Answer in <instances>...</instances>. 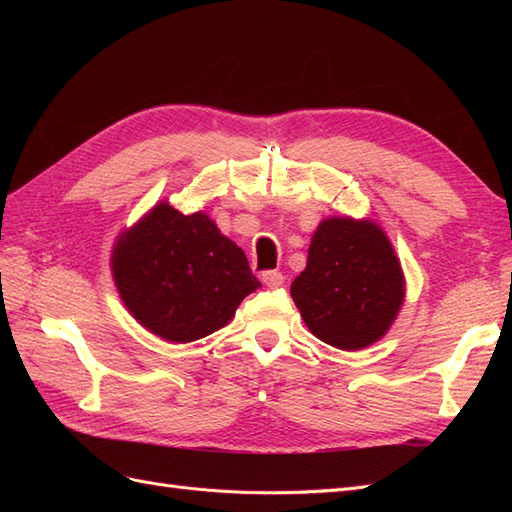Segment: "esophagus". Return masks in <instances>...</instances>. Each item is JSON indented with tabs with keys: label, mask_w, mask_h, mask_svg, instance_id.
<instances>
[{
	"label": "esophagus",
	"mask_w": 512,
	"mask_h": 512,
	"mask_svg": "<svg viewBox=\"0 0 512 512\" xmlns=\"http://www.w3.org/2000/svg\"><path fill=\"white\" fill-rule=\"evenodd\" d=\"M262 282L269 288H280L284 284V275L280 271H265L262 273Z\"/></svg>",
	"instance_id": "esophagus-1"
}]
</instances>
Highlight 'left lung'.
<instances>
[{
  "label": "left lung",
  "mask_w": 512,
  "mask_h": 512,
  "mask_svg": "<svg viewBox=\"0 0 512 512\" xmlns=\"http://www.w3.org/2000/svg\"><path fill=\"white\" fill-rule=\"evenodd\" d=\"M290 294L307 329L324 344L361 350L391 329L406 297V280L378 224L327 218L314 232L307 267Z\"/></svg>",
  "instance_id": "obj_1"
}]
</instances>
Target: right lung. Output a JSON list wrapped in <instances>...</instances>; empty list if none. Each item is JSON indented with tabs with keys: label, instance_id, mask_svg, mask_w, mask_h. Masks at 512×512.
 I'll return each instance as SVG.
<instances>
[{
	"label": "right lung",
	"instance_id": "add662e5",
	"mask_svg": "<svg viewBox=\"0 0 512 512\" xmlns=\"http://www.w3.org/2000/svg\"><path fill=\"white\" fill-rule=\"evenodd\" d=\"M128 312L166 342L188 344L218 331L260 282L237 243L209 215L158 203L123 230L111 256Z\"/></svg>",
	"mask_w": 512,
	"mask_h": 512
}]
</instances>
